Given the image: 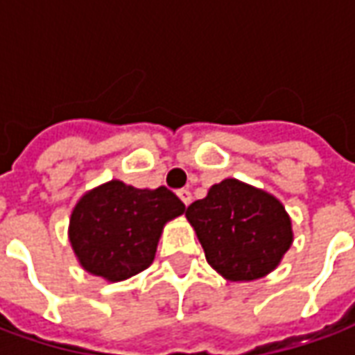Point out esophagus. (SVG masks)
<instances>
[{
	"label": "esophagus",
	"instance_id": "34e87169",
	"mask_svg": "<svg viewBox=\"0 0 355 355\" xmlns=\"http://www.w3.org/2000/svg\"><path fill=\"white\" fill-rule=\"evenodd\" d=\"M178 198L182 200V203H184V205H190V202H192V194H190V190H186V188L178 190Z\"/></svg>",
	"mask_w": 355,
	"mask_h": 355
}]
</instances>
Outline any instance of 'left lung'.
<instances>
[{
  "instance_id": "8db88e82",
  "label": "left lung",
  "mask_w": 355,
  "mask_h": 355,
  "mask_svg": "<svg viewBox=\"0 0 355 355\" xmlns=\"http://www.w3.org/2000/svg\"><path fill=\"white\" fill-rule=\"evenodd\" d=\"M186 219L223 279L257 281L275 271L294 242L292 220L277 198L236 178L213 184Z\"/></svg>"
}]
</instances>
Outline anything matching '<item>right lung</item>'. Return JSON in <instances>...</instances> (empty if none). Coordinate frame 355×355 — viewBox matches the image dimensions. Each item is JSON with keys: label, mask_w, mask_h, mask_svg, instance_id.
I'll return each instance as SVG.
<instances>
[{"label": "right lung", "mask_w": 355, "mask_h": 355, "mask_svg": "<svg viewBox=\"0 0 355 355\" xmlns=\"http://www.w3.org/2000/svg\"><path fill=\"white\" fill-rule=\"evenodd\" d=\"M186 211L165 186L155 190L109 180L88 190L69 219V242L84 271L109 282L152 265L163 227Z\"/></svg>", "instance_id": "right-lung-1"}]
</instances>
